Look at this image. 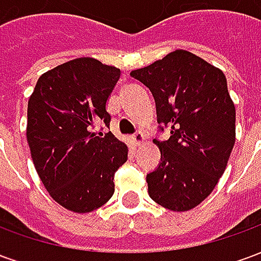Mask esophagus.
<instances>
[{"instance_id": "1", "label": "esophagus", "mask_w": 261, "mask_h": 261, "mask_svg": "<svg viewBox=\"0 0 261 261\" xmlns=\"http://www.w3.org/2000/svg\"><path fill=\"white\" fill-rule=\"evenodd\" d=\"M144 140H145V137H144V134H142L141 131H137L136 134L133 136V141H134L136 145H140L141 142H144Z\"/></svg>"}]
</instances>
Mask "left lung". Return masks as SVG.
I'll return each instance as SVG.
<instances>
[{
  "label": "left lung",
  "mask_w": 261,
  "mask_h": 261,
  "mask_svg": "<svg viewBox=\"0 0 261 261\" xmlns=\"http://www.w3.org/2000/svg\"><path fill=\"white\" fill-rule=\"evenodd\" d=\"M131 76L147 86L156 106L155 138L161 162L147 175L153 201L187 211L204 201L224 173L235 144V106L221 69L186 50H176Z\"/></svg>",
  "instance_id": "1"
}]
</instances>
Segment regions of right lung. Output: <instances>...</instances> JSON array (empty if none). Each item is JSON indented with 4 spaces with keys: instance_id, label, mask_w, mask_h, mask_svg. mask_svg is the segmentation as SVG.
<instances>
[{
    "instance_id": "add662e5",
    "label": "right lung",
    "mask_w": 261,
    "mask_h": 261,
    "mask_svg": "<svg viewBox=\"0 0 261 261\" xmlns=\"http://www.w3.org/2000/svg\"><path fill=\"white\" fill-rule=\"evenodd\" d=\"M120 69L91 57L67 61L43 74L28 103L26 137L37 175L50 196L74 213H91L114 193V173L127 145L109 131L106 102Z\"/></svg>"
}]
</instances>
